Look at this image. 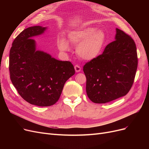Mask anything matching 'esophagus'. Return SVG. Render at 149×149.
<instances>
[{
  "instance_id": "34e87169",
  "label": "esophagus",
  "mask_w": 149,
  "mask_h": 149,
  "mask_svg": "<svg viewBox=\"0 0 149 149\" xmlns=\"http://www.w3.org/2000/svg\"><path fill=\"white\" fill-rule=\"evenodd\" d=\"M74 69H75L76 72L78 73V72H79L81 71V67L79 65H75L74 66Z\"/></svg>"
}]
</instances>
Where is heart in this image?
Returning a JSON list of instances; mask_svg holds the SVG:
<instances>
[{
    "label": "heart",
    "instance_id": "b5f03b06",
    "mask_svg": "<svg viewBox=\"0 0 149 149\" xmlns=\"http://www.w3.org/2000/svg\"><path fill=\"white\" fill-rule=\"evenodd\" d=\"M70 42L78 46L76 52L78 56L84 60H92L100 55L106 41L105 33L101 30L93 27H86L72 31L68 35ZM61 50H68L70 47L65 38L58 42Z\"/></svg>",
    "mask_w": 149,
    "mask_h": 149
}]
</instances>
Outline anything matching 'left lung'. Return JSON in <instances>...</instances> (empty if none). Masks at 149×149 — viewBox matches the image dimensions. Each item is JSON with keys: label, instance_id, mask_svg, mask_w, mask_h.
Segmentation results:
<instances>
[{"label": "left lung", "instance_id": "1", "mask_svg": "<svg viewBox=\"0 0 149 149\" xmlns=\"http://www.w3.org/2000/svg\"><path fill=\"white\" fill-rule=\"evenodd\" d=\"M115 38L101 55L83 66L87 95L94 103H106L125 96L134 81L138 65L136 43L119 29Z\"/></svg>", "mask_w": 149, "mask_h": 149}]
</instances>
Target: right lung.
Returning a JSON list of instances; mask_svg holds the SVG:
<instances>
[{"label": "right lung", "instance_id": "right-lung-1", "mask_svg": "<svg viewBox=\"0 0 149 149\" xmlns=\"http://www.w3.org/2000/svg\"><path fill=\"white\" fill-rule=\"evenodd\" d=\"M45 27L30 26L13 40L9 55L11 81L20 96L31 104L50 106L58 101L66 81L74 74L70 61H63L36 50L31 37L44 32Z\"/></svg>", "mask_w": 149, "mask_h": 149}]
</instances>
